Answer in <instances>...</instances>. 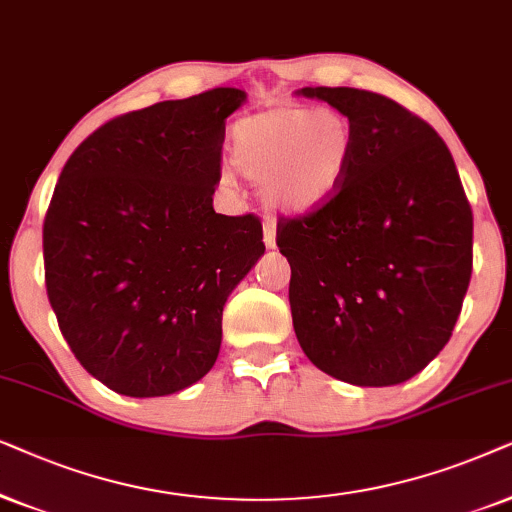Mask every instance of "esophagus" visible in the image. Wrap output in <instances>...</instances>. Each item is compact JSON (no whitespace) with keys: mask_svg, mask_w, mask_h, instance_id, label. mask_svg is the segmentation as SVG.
Listing matches in <instances>:
<instances>
[{"mask_svg":"<svg viewBox=\"0 0 512 512\" xmlns=\"http://www.w3.org/2000/svg\"><path fill=\"white\" fill-rule=\"evenodd\" d=\"M264 245L269 250L276 248V227L271 222H264Z\"/></svg>","mask_w":512,"mask_h":512,"instance_id":"34e87169","label":"esophagus"}]
</instances>
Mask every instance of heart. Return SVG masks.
I'll return each instance as SVG.
<instances>
[{"instance_id":"heart-1","label":"heart","mask_w":512,"mask_h":512,"mask_svg":"<svg viewBox=\"0 0 512 512\" xmlns=\"http://www.w3.org/2000/svg\"><path fill=\"white\" fill-rule=\"evenodd\" d=\"M356 154V131L335 109L283 102L238 119L231 163L262 187L271 210L309 215L342 189Z\"/></svg>"}]
</instances>
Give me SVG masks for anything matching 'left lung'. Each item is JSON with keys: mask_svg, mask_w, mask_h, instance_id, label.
Returning <instances> with one entry per match:
<instances>
[{"mask_svg": "<svg viewBox=\"0 0 512 512\" xmlns=\"http://www.w3.org/2000/svg\"><path fill=\"white\" fill-rule=\"evenodd\" d=\"M356 131L342 189L278 224L297 342L353 386H395L452 337L473 271V213L438 133L386 95L306 86Z\"/></svg>", "mask_w": 512, "mask_h": 512, "instance_id": "8db88e82", "label": "left lung"}]
</instances>
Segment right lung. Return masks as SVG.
<instances>
[{
  "label": "right lung",
  "instance_id": "add662e5",
  "mask_svg": "<svg viewBox=\"0 0 512 512\" xmlns=\"http://www.w3.org/2000/svg\"><path fill=\"white\" fill-rule=\"evenodd\" d=\"M245 100L220 86L124 114L58 177L46 292L84 370L121 395L159 398L206 377L224 302L264 255L255 215L213 208L224 119Z\"/></svg>",
  "mask_w": 512,
  "mask_h": 512
}]
</instances>
